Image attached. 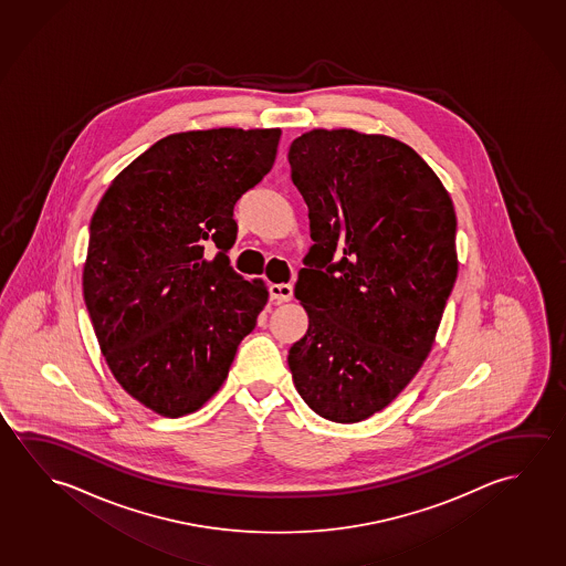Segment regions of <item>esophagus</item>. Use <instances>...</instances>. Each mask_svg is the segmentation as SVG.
<instances>
[{"instance_id": "obj_1", "label": "esophagus", "mask_w": 566, "mask_h": 566, "mask_svg": "<svg viewBox=\"0 0 566 566\" xmlns=\"http://www.w3.org/2000/svg\"><path fill=\"white\" fill-rule=\"evenodd\" d=\"M270 295L275 303H287L293 298V287L289 283H277V285H271Z\"/></svg>"}]
</instances>
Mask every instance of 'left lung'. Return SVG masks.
Returning a JSON list of instances; mask_svg holds the SVG:
<instances>
[{
  "label": "left lung",
  "instance_id": "left-lung-1",
  "mask_svg": "<svg viewBox=\"0 0 566 566\" xmlns=\"http://www.w3.org/2000/svg\"><path fill=\"white\" fill-rule=\"evenodd\" d=\"M289 163L314 242L295 285L308 331L289 368L314 413L364 421L434 344L458 275L454 207L421 155L387 135L313 129Z\"/></svg>",
  "mask_w": 566,
  "mask_h": 566
}]
</instances>
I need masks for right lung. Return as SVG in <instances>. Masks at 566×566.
<instances>
[{"mask_svg": "<svg viewBox=\"0 0 566 566\" xmlns=\"http://www.w3.org/2000/svg\"><path fill=\"white\" fill-rule=\"evenodd\" d=\"M279 137V127L167 135L92 216L84 303L117 384L155 413L207 403L268 303L265 283L238 275L226 253L233 205L271 171Z\"/></svg>", "mask_w": 566, "mask_h": 566, "instance_id": "obj_1", "label": "right lung"}]
</instances>
